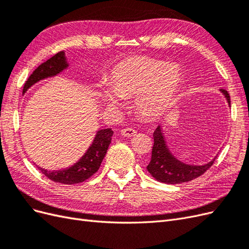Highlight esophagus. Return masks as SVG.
Listing matches in <instances>:
<instances>
[{"instance_id":"34e87169","label":"esophagus","mask_w":249,"mask_h":249,"mask_svg":"<svg viewBox=\"0 0 249 249\" xmlns=\"http://www.w3.org/2000/svg\"><path fill=\"white\" fill-rule=\"evenodd\" d=\"M136 131H135L134 129H132V127H125V129L122 130V135L123 136H125V137H132V136H135L136 135Z\"/></svg>"}]
</instances>
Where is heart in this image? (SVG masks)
<instances>
[{
	"label": "heart",
	"instance_id": "1",
	"mask_svg": "<svg viewBox=\"0 0 249 249\" xmlns=\"http://www.w3.org/2000/svg\"><path fill=\"white\" fill-rule=\"evenodd\" d=\"M182 82V71L177 65L147 57L127 59L113 69L109 85L116 95L103 90L101 97L108 107L120 106V99H135L143 116L154 118L166 111Z\"/></svg>",
	"mask_w": 249,
	"mask_h": 249
}]
</instances>
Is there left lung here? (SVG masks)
<instances>
[{
  "mask_svg": "<svg viewBox=\"0 0 249 249\" xmlns=\"http://www.w3.org/2000/svg\"><path fill=\"white\" fill-rule=\"evenodd\" d=\"M225 95L231 106V97L225 89H220ZM217 157L208 164L196 166L188 165L178 161L173 157L164 140L160 125L154 132V146L152 150V159L147 165V171L159 182L165 184L186 183L202 176L212 165Z\"/></svg>",
  "mask_w": 249,
  "mask_h": 249,
  "instance_id": "1",
  "label": "left lung"
}]
</instances>
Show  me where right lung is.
<instances>
[{"label":"right lung","instance_id":"obj_1","mask_svg":"<svg viewBox=\"0 0 249 249\" xmlns=\"http://www.w3.org/2000/svg\"><path fill=\"white\" fill-rule=\"evenodd\" d=\"M64 53L58 52L46 62L41 63L37 69L31 73V76L26 81L22 93L27 91L29 87H31L34 83L38 82L44 78L56 76L57 73L62 71L67 67ZM113 131L111 129L100 130L96 133V136L90 145L86 154L83 156L80 161L72 165L70 168H65L61 170H47L38 167V169L51 180H54L55 183L72 185L84 182L87 178L99 170L102 161L106 156L107 149L111 143V138Z\"/></svg>","mask_w":249,"mask_h":249}]
</instances>
